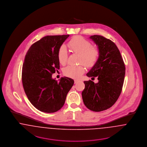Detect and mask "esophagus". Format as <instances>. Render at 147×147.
<instances>
[{"instance_id":"esophagus-1","label":"esophagus","mask_w":147,"mask_h":147,"mask_svg":"<svg viewBox=\"0 0 147 147\" xmlns=\"http://www.w3.org/2000/svg\"><path fill=\"white\" fill-rule=\"evenodd\" d=\"M78 82H79V80H74V83H75V84L77 83Z\"/></svg>"}]
</instances>
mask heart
Wrapping results in <instances>:
<instances>
[{
  "mask_svg": "<svg viewBox=\"0 0 147 147\" xmlns=\"http://www.w3.org/2000/svg\"><path fill=\"white\" fill-rule=\"evenodd\" d=\"M69 49L74 53L79 55V62L83 63L88 68L95 65L99 58L100 52L96 47H92L91 42L80 36H76L71 38L67 45ZM58 59L59 63L65 65L68 61V54L66 47L62 45L58 51ZM85 72L83 64L79 65H68L64 70V74L71 78L77 79Z\"/></svg>",
  "mask_w": 147,
  "mask_h": 147,
  "instance_id": "obj_1",
  "label": "heart"
}]
</instances>
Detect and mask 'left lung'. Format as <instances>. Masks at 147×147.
<instances>
[{"label":"left lung","mask_w":147,"mask_h":147,"mask_svg":"<svg viewBox=\"0 0 147 147\" xmlns=\"http://www.w3.org/2000/svg\"><path fill=\"white\" fill-rule=\"evenodd\" d=\"M90 38L98 45L100 55L86 76L97 77L98 82L84 81L82 98L88 109L100 112L110 108L117 100L122 89L126 68L114 42L100 35L91 36Z\"/></svg>","instance_id":"1"}]
</instances>
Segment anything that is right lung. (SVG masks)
<instances>
[{"instance_id": "right-lung-1", "label": "right lung", "mask_w": 147, "mask_h": 147, "mask_svg": "<svg viewBox=\"0 0 147 147\" xmlns=\"http://www.w3.org/2000/svg\"><path fill=\"white\" fill-rule=\"evenodd\" d=\"M69 35L46 36L30 47L22 65V82L30 102L46 113L59 110L64 104L74 80L62 77L59 82L52 75L59 69L57 53Z\"/></svg>"}]
</instances>
